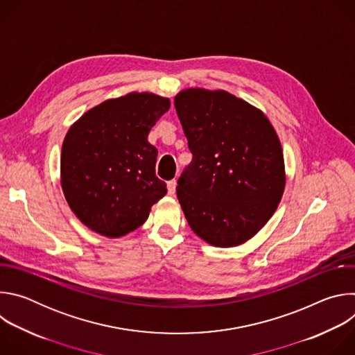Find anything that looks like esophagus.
<instances>
[{
	"label": "esophagus",
	"instance_id": "1",
	"mask_svg": "<svg viewBox=\"0 0 355 355\" xmlns=\"http://www.w3.org/2000/svg\"><path fill=\"white\" fill-rule=\"evenodd\" d=\"M175 187H177V181L175 180H171V181L167 182V189H168L170 195L175 193Z\"/></svg>",
	"mask_w": 355,
	"mask_h": 355
}]
</instances>
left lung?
Wrapping results in <instances>:
<instances>
[{"mask_svg":"<svg viewBox=\"0 0 355 355\" xmlns=\"http://www.w3.org/2000/svg\"><path fill=\"white\" fill-rule=\"evenodd\" d=\"M191 164L177 196L202 240L234 247L257 234L285 189L281 141L268 118L223 89L187 88L174 98Z\"/></svg>","mask_w":355,"mask_h":355,"instance_id":"8db88e82","label":"left lung"}]
</instances>
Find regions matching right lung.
Returning <instances> with one entry per match:
<instances>
[{
  "label": "right lung",
  "mask_w": 355,
  "mask_h": 355,
  "mask_svg": "<svg viewBox=\"0 0 355 355\" xmlns=\"http://www.w3.org/2000/svg\"><path fill=\"white\" fill-rule=\"evenodd\" d=\"M170 99L130 92L107 99L74 122L63 141L60 182L76 216L101 236L136 230L167 193L156 177L157 148L148 132Z\"/></svg>",
  "instance_id": "1"
}]
</instances>
